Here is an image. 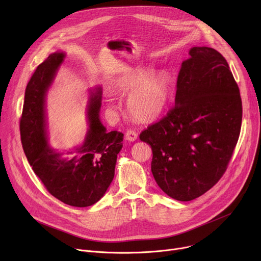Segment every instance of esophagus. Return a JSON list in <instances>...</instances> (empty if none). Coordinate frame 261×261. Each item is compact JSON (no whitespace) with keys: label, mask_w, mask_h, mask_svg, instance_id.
Wrapping results in <instances>:
<instances>
[{"label":"esophagus","mask_w":261,"mask_h":261,"mask_svg":"<svg viewBox=\"0 0 261 261\" xmlns=\"http://www.w3.org/2000/svg\"><path fill=\"white\" fill-rule=\"evenodd\" d=\"M126 139L129 142H134L138 140V133H136L134 130H128L126 133Z\"/></svg>","instance_id":"esophagus-1"}]
</instances>
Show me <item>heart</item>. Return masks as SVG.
<instances>
[{
    "label": "heart",
    "instance_id": "b5f03b06",
    "mask_svg": "<svg viewBox=\"0 0 261 261\" xmlns=\"http://www.w3.org/2000/svg\"><path fill=\"white\" fill-rule=\"evenodd\" d=\"M116 88L120 92H132L127 100L129 113L136 119L147 121L155 119L165 110L171 93V80L166 74L151 75V70L132 68L117 78Z\"/></svg>",
    "mask_w": 261,
    "mask_h": 261
}]
</instances>
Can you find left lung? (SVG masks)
Listing matches in <instances>:
<instances>
[{
  "label": "left lung",
  "mask_w": 261,
  "mask_h": 261,
  "mask_svg": "<svg viewBox=\"0 0 261 261\" xmlns=\"http://www.w3.org/2000/svg\"><path fill=\"white\" fill-rule=\"evenodd\" d=\"M177 75L174 106L148 126L140 140L151 146V171L177 201L206 193L224 174L241 130L237 82L222 55L193 47Z\"/></svg>",
  "instance_id": "8db88e82"
}]
</instances>
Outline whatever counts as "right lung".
<instances>
[{"mask_svg":"<svg viewBox=\"0 0 261 261\" xmlns=\"http://www.w3.org/2000/svg\"><path fill=\"white\" fill-rule=\"evenodd\" d=\"M64 57L62 51L49 55L27 84L20 120L21 142L27 161L48 193L71 206L87 207L99 201L111 184L123 134L107 132L101 123V89L97 88L89 100V131L84 144L67 151L66 158L48 145L45 95Z\"/></svg>","mask_w":261,"mask_h":261,"instance_id":"right-lung-1","label":"right lung"}]
</instances>
